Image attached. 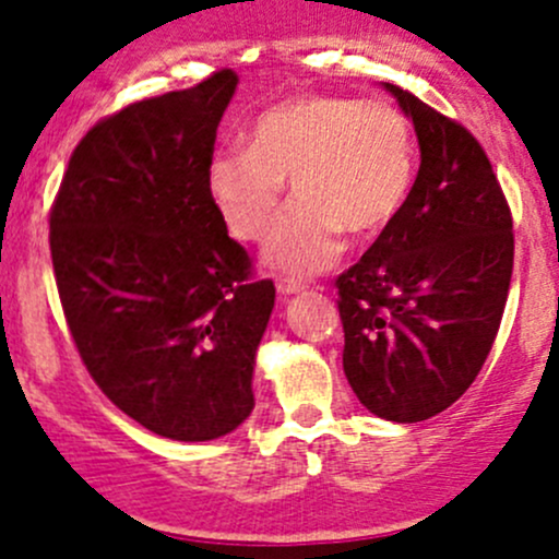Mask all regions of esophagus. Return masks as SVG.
Here are the masks:
<instances>
[{
  "instance_id": "1",
  "label": "esophagus",
  "mask_w": 559,
  "mask_h": 559,
  "mask_svg": "<svg viewBox=\"0 0 559 559\" xmlns=\"http://www.w3.org/2000/svg\"><path fill=\"white\" fill-rule=\"evenodd\" d=\"M275 286H278V292H281V295H284V297L300 295V292L306 289V284H300V281H295V278H281Z\"/></svg>"
}]
</instances>
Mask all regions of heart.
<instances>
[{
    "mask_svg": "<svg viewBox=\"0 0 559 559\" xmlns=\"http://www.w3.org/2000/svg\"><path fill=\"white\" fill-rule=\"evenodd\" d=\"M414 173V132L397 107L308 94L264 110L248 129V148L213 151L205 189L235 238L262 240L289 180L297 202L270 233L264 259L311 275L341 257L343 233L365 238L389 227Z\"/></svg>",
    "mask_w": 559,
    "mask_h": 559,
    "instance_id": "obj_1",
    "label": "heart"
}]
</instances>
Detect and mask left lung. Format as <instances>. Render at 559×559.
I'll use <instances>...</instances> for the list:
<instances>
[{"label":"left lung","instance_id":"left-lung-1","mask_svg":"<svg viewBox=\"0 0 559 559\" xmlns=\"http://www.w3.org/2000/svg\"><path fill=\"white\" fill-rule=\"evenodd\" d=\"M381 86L414 123L421 165L397 218L337 278L343 373L370 414L414 425L476 381L503 319L514 235L476 138Z\"/></svg>","mask_w":559,"mask_h":559}]
</instances>
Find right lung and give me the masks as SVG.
I'll use <instances>...</instances> for the list:
<instances>
[{"instance_id": "1", "label": "right lung", "mask_w": 559, "mask_h": 559, "mask_svg": "<svg viewBox=\"0 0 559 559\" xmlns=\"http://www.w3.org/2000/svg\"><path fill=\"white\" fill-rule=\"evenodd\" d=\"M238 75L123 107L72 154L50 211L56 286L99 389L145 430L213 441L253 411L275 306L205 189Z\"/></svg>"}]
</instances>
